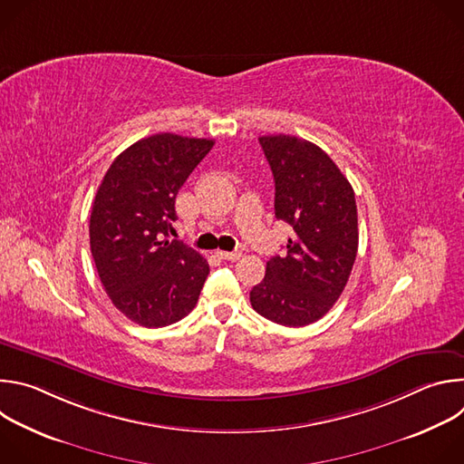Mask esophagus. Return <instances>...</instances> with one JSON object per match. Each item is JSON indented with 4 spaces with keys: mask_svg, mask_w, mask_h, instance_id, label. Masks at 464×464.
<instances>
[{
    "mask_svg": "<svg viewBox=\"0 0 464 464\" xmlns=\"http://www.w3.org/2000/svg\"><path fill=\"white\" fill-rule=\"evenodd\" d=\"M217 255L224 260H238L242 256V251L235 249V251H217Z\"/></svg>",
    "mask_w": 464,
    "mask_h": 464,
    "instance_id": "esophagus-1",
    "label": "esophagus"
}]
</instances>
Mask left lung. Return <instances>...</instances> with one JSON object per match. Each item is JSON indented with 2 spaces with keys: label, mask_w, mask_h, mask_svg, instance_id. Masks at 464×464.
Instances as JSON below:
<instances>
[{
  "label": "left lung",
  "mask_w": 464,
  "mask_h": 464,
  "mask_svg": "<svg viewBox=\"0 0 464 464\" xmlns=\"http://www.w3.org/2000/svg\"><path fill=\"white\" fill-rule=\"evenodd\" d=\"M258 143L276 181V217L294 227L286 255L266 262V276L249 292L256 314L277 324L304 326L340 299L358 253L354 190L317 145L294 136Z\"/></svg>",
  "instance_id": "left-lung-1"
}]
</instances>
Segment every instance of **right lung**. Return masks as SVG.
I'll use <instances>...</instances> for the list:
<instances>
[{
	"instance_id": "1",
	"label": "right lung",
	"mask_w": 464,
	"mask_h": 464,
	"mask_svg": "<svg viewBox=\"0 0 464 464\" xmlns=\"http://www.w3.org/2000/svg\"><path fill=\"white\" fill-rule=\"evenodd\" d=\"M213 140L156 134L121 152L99 185L90 246L101 283L119 312L141 326L183 319L209 276L208 260L169 240L176 194Z\"/></svg>"
}]
</instances>
